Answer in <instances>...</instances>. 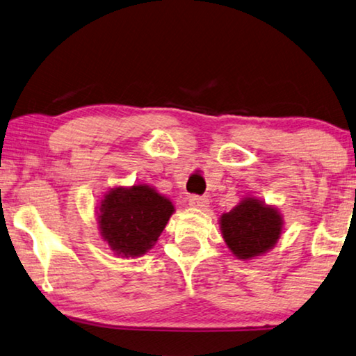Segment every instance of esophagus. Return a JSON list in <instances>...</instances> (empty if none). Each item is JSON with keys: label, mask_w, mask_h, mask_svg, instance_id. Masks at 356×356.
<instances>
[{"label": "esophagus", "mask_w": 356, "mask_h": 356, "mask_svg": "<svg viewBox=\"0 0 356 356\" xmlns=\"http://www.w3.org/2000/svg\"><path fill=\"white\" fill-rule=\"evenodd\" d=\"M188 204L191 207H196V209H207L209 206V200L206 196H198V195H193L188 198Z\"/></svg>", "instance_id": "1"}]
</instances>
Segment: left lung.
<instances>
[{
	"mask_svg": "<svg viewBox=\"0 0 356 356\" xmlns=\"http://www.w3.org/2000/svg\"><path fill=\"white\" fill-rule=\"evenodd\" d=\"M282 227L284 220L277 209L257 198H244L220 217L223 239L239 259H252L273 249Z\"/></svg>",
	"mask_w": 356,
	"mask_h": 356,
	"instance_id": "1",
	"label": "left lung"
}]
</instances>
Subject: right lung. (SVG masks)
<instances>
[{
  "mask_svg": "<svg viewBox=\"0 0 356 356\" xmlns=\"http://www.w3.org/2000/svg\"><path fill=\"white\" fill-rule=\"evenodd\" d=\"M101 238L117 257L144 255L165 229L174 206L149 185L111 188L98 207Z\"/></svg>",
  "mask_w": 356,
  "mask_h": 356,
  "instance_id": "right-lung-1",
  "label": "right lung"
}]
</instances>
